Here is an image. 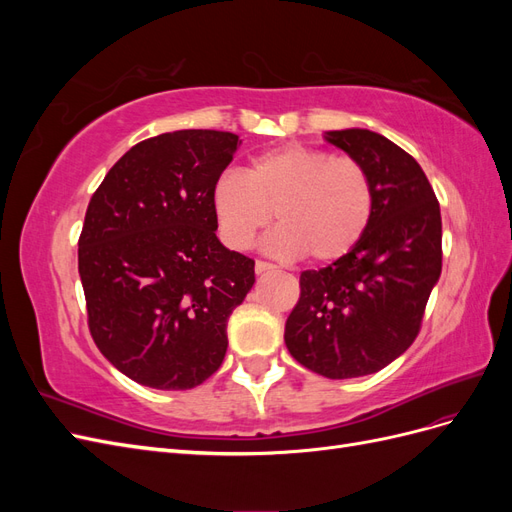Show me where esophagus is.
Segmentation results:
<instances>
[{
	"instance_id": "esophagus-1",
	"label": "esophagus",
	"mask_w": 512,
	"mask_h": 512,
	"mask_svg": "<svg viewBox=\"0 0 512 512\" xmlns=\"http://www.w3.org/2000/svg\"><path fill=\"white\" fill-rule=\"evenodd\" d=\"M254 269H256V273L260 275V273H267V271H275L277 267H275V265H271V262H265V260H256Z\"/></svg>"
}]
</instances>
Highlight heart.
<instances>
[{
	"mask_svg": "<svg viewBox=\"0 0 512 512\" xmlns=\"http://www.w3.org/2000/svg\"><path fill=\"white\" fill-rule=\"evenodd\" d=\"M211 207L220 239L247 250L273 215L282 226L267 250L335 262L361 243L374 218V185L361 162L290 143L256 156L245 175L228 170L213 183Z\"/></svg>",
	"mask_w": 512,
	"mask_h": 512,
	"instance_id": "1",
	"label": "heart"
}]
</instances>
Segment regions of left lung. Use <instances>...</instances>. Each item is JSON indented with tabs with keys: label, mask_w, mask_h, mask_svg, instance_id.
Masks as SVG:
<instances>
[{
	"label": "left lung",
	"mask_w": 512,
	"mask_h": 512,
	"mask_svg": "<svg viewBox=\"0 0 512 512\" xmlns=\"http://www.w3.org/2000/svg\"><path fill=\"white\" fill-rule=\"evenodd\" d=\"M324 141L365 166L374 218L350 254L301 273L284 342L303 367L346 380L376 374L412 346L440 280L442 218L423 168L386 136L348 128Z\"/></svg>",
	"instance_id": "8db88e82"
}]
</instances>
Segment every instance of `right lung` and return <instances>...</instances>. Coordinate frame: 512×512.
<instances>
[{
    "label": "right lung",
    "mask_w": 512,
    "mask_h": 512,
    "mask_svg": "<svg viewBox=\"0 0 512 512\" xmlns=\"http://www.w3.org/2000/svg\"><path fill=\"white\" fill-rule=\"evenodd\" d=\"M239 136L177 130L134 145L89 200L79 275L89 331L130 380L188 391L220 369L254 260L215 237L213 183Z\"/></svg>",
    "instance_id": "obj_1"
}]
</instances>
